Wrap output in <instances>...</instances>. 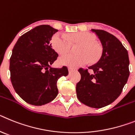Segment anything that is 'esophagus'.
<instances>
[{
    "instance_id": "34e87169",
    "label": "esophagus",
    "mask_w": 135,
    "mask_h": 135,
    "mask_svg": "<svg viewBox=\"0 0 135 135\" xmlns=\"http://www.w3.org/2000/svg\"><path fill=\"white\" fill-rule=\"evenodd\" d=\"M76 71V69H72V68H69V72L70 73H71L74 72V71Z\"/></svg>"
}]
</instances>
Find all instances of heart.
Instances as JSON below:
<instances>
[{"instance_id":"heart-1","label":"heart","mask_w":135,"mask_h":135,"mask_svg":"<svg viewBox=\"0 0 135 135\" xmlns=\"http://www.w3.org/2000/svg\"><path fill=\"white\" fill-rule=\"evenodd\" d=\"M51 45L54 50L60 54H64L70 51L72 43L81 45L78 50L79 55L68 54L61 56L59 64L71 68H77L87 64L89 61L96 62L100 59L102 47L96 43V37L88 32L71 33L66 36L62 33H56L51 38Z\"/></svg>"}]
</instances>
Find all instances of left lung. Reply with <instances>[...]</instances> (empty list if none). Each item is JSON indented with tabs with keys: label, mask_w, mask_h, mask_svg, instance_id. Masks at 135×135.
<instances>
[{
	"label": "left lung",
	"mask_w": 135,
	"mask_h": 135,
	"mask_svg": "<svg viewBox=\"0 0 135 135\" xmlns=\"http://www.w3.org/2000/svg\"><path fill=\"white\" fill-rule=\"evenodd\" d=\"M100 39L103 53L93 70L79 69L81 80L76 85L79 101L93 108H101L113 103L121 94L129 76L127 50L114 35L103 30L92 29Z\"/></svg>",
	"instance_id": "obj_1"
}]
</instances>
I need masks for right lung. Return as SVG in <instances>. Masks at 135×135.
Segmentation results:
<instances>
[{"mask_svg": "<svg viewBox=\"0 0 135 135\" xmlns=\"http://www.w3.org/2000/svg\"><path fill=\"white\" fill-rule=\"evenodd\" d=\"M58 30L41 25L21 36L10 58L11 81L16 93L30 105L41 106L57 97V81L68 69L51 67L58 54L50 41Z\"/></svg>", "mask_w": 135, "mask_h": 135, "instance_id": "add662e5", "label": "right lung"}]
</instances>
